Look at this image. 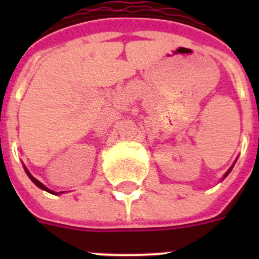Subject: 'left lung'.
Returning a JSON list of instances; mask_svg holds the SVG:
<instances>
[{"label":"left lung","mask_w":259,"mask_h":259,"mask_svg":"<svg viewBox=\"0 0 259 259\" xmlns=\"http://www.w3.org/2000/svg\"><path fill=\"white\" fill-rule=\"evenodd\" d=\"M230 171H231V168H230V170H228V172H227V174H226V175H224V178H226V176H227V175H228V174H230Z\"/></svg>","instance_id":"left-lung-1"}]
</instances>
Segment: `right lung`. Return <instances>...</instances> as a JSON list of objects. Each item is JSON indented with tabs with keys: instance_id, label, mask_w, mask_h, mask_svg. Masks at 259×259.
I'll return each mask as SVG.
<instances>
[{
	"instance_id": "right-lung-1",
	"label": "right lung",
	"mask_w": 259,
	"mask_h": 259,
	"mask_svg": "<svg viewBox=\"0 0 259 259\" xmlns=\"http://www.w3.org/2000/svg\"><path fill=\"white\" fill-rule=\"evenodd\" d=\"M24 170H26L27 175H28V176H29V179H31V180H32V182L35 183V184H36V185H37L38 188H41V189H44V191L49 192V193H53V194H57V193H56V192H53V191H50V189H48V188H47V187H45V185H44V184H42V183H40V182H38V180H37V179H35V178H33V176H32V175H31V174H29V172H28V170H27V168H24Z\"/></svg>"
}]
</instances>
